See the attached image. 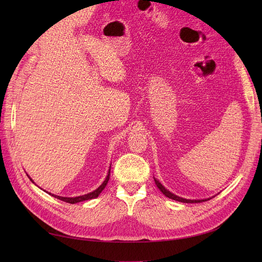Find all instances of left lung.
I'll return each instance as SVG.
<instances>
[{"label": "left lung", "instance_id": "obj_1", "mask_svg": "<svg viewBox=\"0 0 262 262\" xmlns=\"http://www.w3.org/2000/svg\"><path fill=\"white\" fill-rule=\"evenodd\" d=\"M155 180V184L156 186L158 187V189L161 190V191L167 196L169 198V199H172V200H176V201H179V202H185V203H198V202H203V201H207V200H188V199H184V198H180V196H177L176 194L171 193L170 191H168L167 189H166L160 181H158L157 179H154ZM209 200V199H208Z\"/></svg>", "mask_w": 262, "mask_h": 262}]
</instances>
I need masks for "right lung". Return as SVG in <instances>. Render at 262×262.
I'll return each mask as SVG.
<instances>
[{
    "instance_id": "1",
    "label": "right lung",
    "mask_w": 262,
    "mask_h": 262,
    "mask_svg": "<svg viewBox=\"0 0 262 262\" xmlns=\"http://www.w3.org/2000/svg\"><path fill=\"white\" fill-rule=\"evenodd\" d=\"M109 177H110V169H109V172H108V175H107V177H106L105 181L102 182V184H101V185H100L96 190H94L93 192H90V193L84 194V195L75 196V198H66V196L54 195V194H51V193H49V194L53 195L54 198H57V199H59V200H62V201L68 202V203H71V204H74V203H77V202H82V201H86V200H91V199H95V198H97V196L99 195V193L102 191V190H104V188H105V187H106V185L108 184ZM29 179H30V178H29ZM30 180H31V179H30ZM31 181H33V180H31Z\"/></svg>"
}]
</instances>
